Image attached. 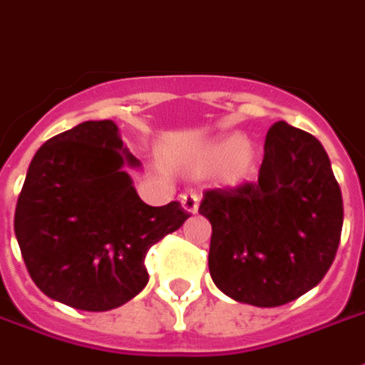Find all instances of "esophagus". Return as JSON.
<instances>
[{
    "mask_svg": "<svg viewBox=\"0 0 365 365\" xmlns=\"http://www.w3.org/2000/svg\"><path fill=\"white\" fill-rule=\"evenodd\" d=\"M180 201H182V207L185 213H190V215L197 213V209H199L197 195H193V193H185V195L180 197Z\"/></svg>",
    "mask_w": 365,
    "mask_h": 365,
    "instance_id": "1",
    "label": "esophagus"
}]
</instances>
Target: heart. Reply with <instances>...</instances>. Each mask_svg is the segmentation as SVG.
Listing matches in <instances>:
<instances>
[{
    "mask_svg": "<svg viewBox=\"0 0 365 365\" xmlns=\"http://www.w3.org/2000/svg\"><path fill=\"white\" fill-rule=\"evenodd\" d=\"M193 172H209L219 168V178L225 185H240L252 175L256 168V148L242 136H217L209 143L201 144L185 158Z\"/></svg>",
    "mask_w": 365,
    "mask_h": 365,
    "instance_id": "b5f03b06",
    "label": "heart"
}]
</instances>
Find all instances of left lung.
I'll return each mask as SVG.
<instances>
[{
  "label": "left lung",
  "instance_id": "8db88e82",
  "mask_svg": "<svg viewBox=\"0 0 365 365\" xmlns=\"http://www.w3.org/2000/svg\"><path fill=\"white\" fill-rule=\"evenodd\" d=\"M213 227L209 272L238 303L279 307L319 285L342 232V193L322 144L279 120L264 144L256 183L207 191Z\"/></svg>",
  "mask_w": 365,
  "mask_h": 365
}]
</instances>
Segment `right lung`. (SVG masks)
Returning <instances> with one entry per match:
<instances>
[{"label": "right lung", "mask_w": 365, "mask_h": 365, "mask_svg": "<svg viewBox=\"0 0 365 365\" xmlns=\"http://www.w3.org/2000/svg\"><path fill=\"white\" fill-rule=\"evenodd\" d=\"M127 168L140 162L113 120L80 123L36 150L15 237L46 297L93 313L125 305L148 283V248L190 217L178 201L146 205Z\"/></svg>", "instance_id": "1"}]
</instances>
